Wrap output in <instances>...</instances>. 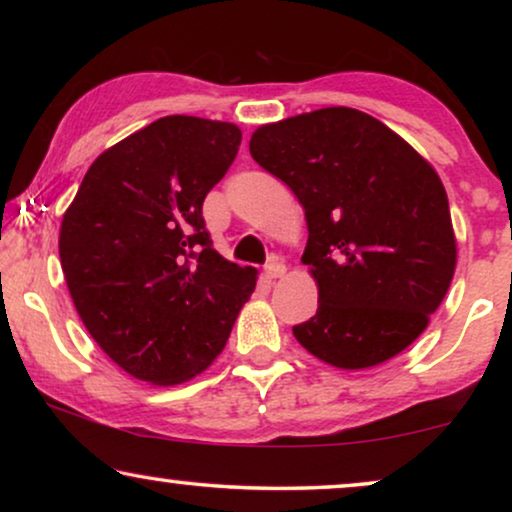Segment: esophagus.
<instances>
[{"label":"esophagus","instance_id":"obj_1","mask_svg":"<svg viewBox=\"0 0 512 512\" xmlns=\"http://www.w3.org/2000/svg\"><path fill=\"white\" fill-rule=\"evenodd\" d=\"M284 272H286V265L282 261H277V258H272V261L265 265V277H268L270 282H272V279L282 277Z\"/></svg>","mask_w":512,"mask_h":512}]
</instances>
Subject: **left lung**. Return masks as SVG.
Masks as SVG:
<instances>
[{
	"label": "left lung",
	"mask_w": 512,
	"mask_h": 512,
	"mask_svg": "<svg viewBox=\"0 0 512 512\" xmlns=\"http://www.w3.org/2000/svg\"><path fill=\"white\" fill-rule=\"evenodd\" d=\"M249 151L305 209L303 263L319 307L293 326L300 345L342 370L380 366L410 347L457 268L447 193L429 160L349 107L261 125Z\"/></svg>",
	"instance_id": "obj_1"
}]
</instances>
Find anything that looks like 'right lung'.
I'll return each mask as SVG.
<instances>
[{"label": "right lung", "instance_id": "right-lung-1", "mask_svg": "<svg viewBox=\"0 0 512 512\" xmlns=\"http://www.w3.org/2000/svg\"><path fill=\"white\" fill-rule=\"evenodd\" d=\"M240 142L235 123L158 118L95 158L62 216L76 312L137 380L172 387L207 370L256 289V268L212 249L202 219Z\"/></svg>", "mask_w": 512, "mask_h": 512}]
</instances>
